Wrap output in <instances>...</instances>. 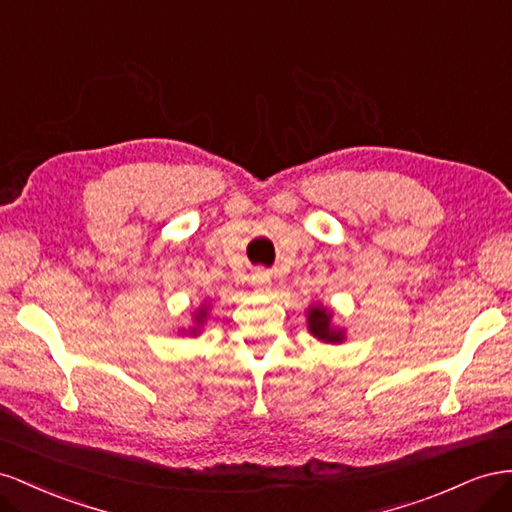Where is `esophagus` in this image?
<instances>
[{
	"mask_svg": "<svg viewBox=\"0 0 512 512\" xmlns=\"http://www.w3.org/2000/svg\"><path fill=\"white\" fill-rule=\"evenodd\" d=\"M253 283H257V285H266V283H268V272H264V270H255V274H253Z\"/></svg>",
	"mask_w": 512,
	"mask_h": 512,
	"instance_id": "obj_1",
	"label": "esophagus"
}]
</instances>
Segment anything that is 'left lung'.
<instances>
[{"label":"left lung","instance_id":"8db88e82","mask_svg":"<svg viewBox=\"0 0 512 512\" xmlns=\"http://www.w3.org/2000/svg\"><path fill=\"white\" fill-rule=\"evenodd\" d=\"M330 317H332V313L326 311L324 306H313V309L309 311V330L319 341L339 343L343 339V334L330 326Z\"/></svg>","mask_w":512,"mask_h":512}]
</instances>
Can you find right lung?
Returning a JSON list of instances; mask_svg holds the SVG:
<instances>
[{"instance_id":"1","label":"right lung","mask_w":512,"mask_h":512,"mask_svg":"<svg viewBox=\"0 0 512 512\" xmlns=\"http://www.w3.org/2000/svg\"><path fill=\"white\" fill-rule=\"evenodd\" d=\"M203 317H206V311H199V315L195 317V321H197V324H201V321H203Z\"/></svg>"}]
</instances>
